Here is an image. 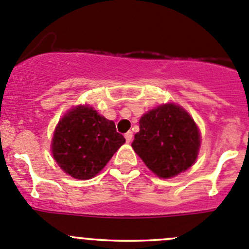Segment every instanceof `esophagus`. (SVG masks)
I'll return each mask as SVG.
<instances>
[{"mask_svg": "<svg viewBox=\"0 0 249 249\" xmlns=\"http://www.w3.org/2000/svg\"><path fill=\"white\" fill-rule=\"evenodd\" d=\"M132 132L131 131H127L126 134H125V140H126V142H131L132 140Z\"/></svg>", "mask_w": 249, "mask_h": 249, "instance_id": "1", "label": "esophagus"}]
</instances>
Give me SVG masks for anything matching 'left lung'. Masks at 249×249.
Segmentation results:
<instances>
[{
  "instance_id": "1",
  "label": "left lung",
  "mask_w": 249,
  "mask_h": 249,
  "mask_svg": "<svg viewBox=\"0 0 249 249\" xmlns=\"http://www.w3.org/2000/svg\"><path fill=\"white\" fill-rule=\"evenodd\" d=\"M155 174L171 178L194 163L200 135L189 114L176 104H164L140 119V131L131 143Z\"/></svg>"
}]
</instances>
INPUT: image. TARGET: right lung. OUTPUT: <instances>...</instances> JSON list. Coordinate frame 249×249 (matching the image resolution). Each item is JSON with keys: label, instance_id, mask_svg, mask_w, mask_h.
<instances>
[{"label": "right lung", "instance_id": "right-lung-1", "mask_svg": "<svg viewBox=\"0 0 249 249\" xmlns=\"http://www.w3.org/2000/svg\"><path fill=\"white\" fill-rule=\"evenodd\" d=\"M125 142L111 120L90 107L78 106L60 120L53 138V156L76 179H89L104 168Z\"/></svg>", "mask_w": 249, "mask_h": 249}]
</instances>
